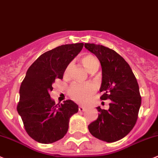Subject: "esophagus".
I'll return each mask as SVG.
<instances>
[{
    "mask_svg": "<svg viewBox=\"0 0 158 158\" xmlns=\"http://www.w3.org/2000/svg\"><path fill=\"white\" fill-rule=\"evenodd\" d=\"M79 111H80V112L85 111V107L82 106H79Z\"/></svg>",
    "mask_w": 158,
    "mask_h": 158,
    "instance_id": "obj_1",
    "label": "esophagus"
}]
</instances>
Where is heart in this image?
<instances>
[{
	"label": "heart",
	"instance_id": "heart-1",
	"mask_svg": "<svg viewBox=\"0 0 158 158\" xmlns=\"http://www.w3.org/2000/svg\"><path fill=\"white\" fill-rule=\"evenodd\" d=\"M83 66L89 73L97 70L99 63L98 60L93 55H86L81 59ZM72 69V64H69L66 67L65 71V76L69 75ZM96 91V86L93 83L87 84H75L69 89V96L72 99L79 103H84L89 99L90 96L93 94Z\"/></svg>",
	"mask_w": 158,
	"mask_h": 158
}]
</instances>
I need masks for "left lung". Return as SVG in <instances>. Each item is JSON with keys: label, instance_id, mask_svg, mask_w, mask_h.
<instances>
[{"label": "left lung", "instance_id": "left-lung-1", "mask_svg": "<svg viewBox=\"0 0 158 158\" xmlns=\"http://www.w3.org/2000/svg\"><path fill=\"white\" fill-rule=\"evenodd\" d=\"M84 46L100 62V99L111 101L109 110L96 107L98 118L89 125V131L102 141H117L126 137L137 122L141 105L137 79L129 64L114 50L96 44L85 43Z\"/></svg>", "mask_w": 158, "mask_h": 158}]
</instances>
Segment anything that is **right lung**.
<instances>
[{"label": "right lung", "mask_w": 158, "mask_h": 158, "mask_svg": "<svg viewBox=\"0 0 158 158\" xmlns=\"http://www.w3.org/2000/svg\"><path fill=\"white\" fill-rule=\"evenodd\" d=\"M83 45H63L43 53L29 67L21 82L17 110L26 132L38 143H52L62 139L68 131L70 117L79 110L73 100L56 105L49 93L53 82L63 78L66 67Z\"/></svg>", "instance_id": "right-lung-1"}]
</instances>
